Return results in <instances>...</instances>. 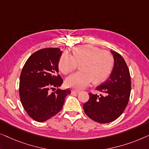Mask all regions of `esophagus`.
<instances>
[{
	"mask_svg": "<svg viewBox=\"0 0 149 149\" xmlns=\"http://www.w3.org/2000/svg\"><path fill=\"white\" fill-rule=\"evenodd\" d=\"M79 92H80V91H78V90H72V94H77V93H79Z\"/></svg>",
	"mask_w": 149,
	"mask_h": 149,
	"instance_id": "1",
	"label": "esophagus"
}]
</instances>
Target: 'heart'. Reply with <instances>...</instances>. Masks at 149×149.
<instances>
[{"instance_id":"1","label":"heart","mask_w":149,"mask_h":149,"mask_svg":"<svg viewBox=\"0 0 149 149\" xmlns=\"http://www.w3.org/2000/svg\"><path fill=\"white\" fill-rule=\"evenodd\" d=\"M77 63H80L79 68L81 71L67 77L65 85L80 90L93 80L95 84L106 80L112 72L114 59L109 52L92 45H81L74 47L71 55L62 54L58 67L63 74H68L76 68Z\"/></svg>"}]
</instances>
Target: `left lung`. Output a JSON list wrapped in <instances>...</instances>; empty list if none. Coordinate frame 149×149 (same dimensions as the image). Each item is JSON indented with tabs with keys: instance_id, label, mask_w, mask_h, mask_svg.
<instances>
[{
	"instance_id": "obj_1",
	"label": "left lung",
	"mask_w": 149,
	"mask_h": 149,
	"mask_svg": "<svg viewBox=\"0 0 149 149\" xmlns=\"http://www.w3.org/2000/svg\"><path fill=\"white\" fill-rule=\"evenodd\" d=\"M111 53L114 58V66L109 78L96 87L101 94L90 93L89 100L83 105L88 117L100 123L118 118L124 111L130 95V74L126 63L117 52Z\"/></svg>"
}]
</instances>
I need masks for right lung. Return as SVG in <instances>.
I'll list each match as a JSON object with an SVG mask.
<instances>
[{
  "label": "right lung",
  "mask_w": 149,
  "mask_h": 149,
  "mask_svg": "<svg viewBox=\"0 0 149 149\" xmlns=\"http://www.w3.org/2000/svg\"><path fill=\"white\" fill-rule=\"evenodd\" d=\"M62 51L47 48L33 53L25 63L20 75L19 96L22 104L33 120L43 122L62 109L70 90L58 88L63 79L58 75V60Z\"/></svg>",
  "instance_id": "right-lung-1"
}]
</instances>
